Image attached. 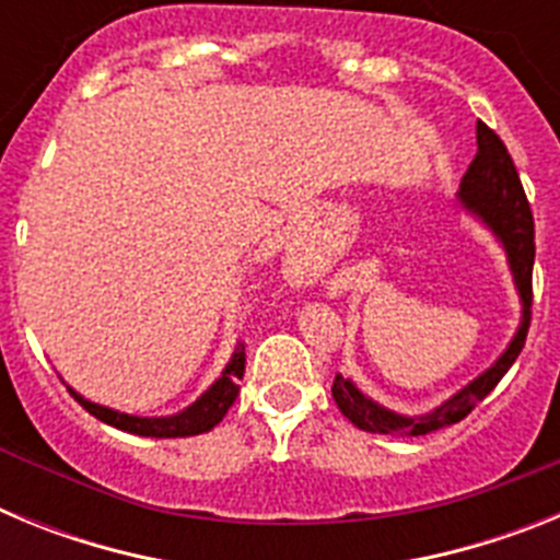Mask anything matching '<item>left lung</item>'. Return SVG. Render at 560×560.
Returning <instances> with one entry per match:
<instances>
[{"mask_svg":"<svg viewBox=\"0 0 560 560\" xmlns=\"http://www.w3.org/2000/svg\"><path fill=\"white\" fill-rule=\"evenodd\" d=\"M477 156H474L471 167H468V173L459 182V199L502 237L504 252L511 257V269L513 277H516L518 294H522L524 303L522 328H518L516 339L511 341V348L504 350L502 359L488 373L479 375L463 393H457L443 407L434 409L432 415H423V418H404V415H395L389 409L378 407L370 398H364L345 375L336 373L334 387H330L336 407H339V412L353 427L364 429V432L420 438V434H432L438 429L459 423L485 395L497 387L502 375L513 368V361L518 359V353L524 348L527 328H530L533 319V260H536V224H533V210L527 196H524L522 179H518V171L513 165L511 153H508V145L482 120L477 122Z\"/></svg>","mask_w":560,"mask_h":560,"instance_id":"8db88e82","label":"left lung"}]
</instances>
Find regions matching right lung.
Returning a JSON list of instances; mask_svg holds the SVG:
<instances>
[{"instance_id":"1","label":"right lung","mask_w":560,"mask_h":560,"mask_svg":"<svg viewBox=\"0 0 560 560\" xmlns=\"http://www.w3.org/2000/svg\"><path fill=\"white\" fill-rule=\"evenodd\" d=\"M246 368V350L244 341H237L235 353H232L230 364H226L224 375H221L205 395H201L192 407H187L185 412L173 415V418H133V415L114 412V409L97 407L92 400L81 398L78 393L75 400L86 409L89 415H95L97 420L108 423L114 429H122L128 434H142V438H192V434H205L210 432L212 427H219L224 415L230 412V407L237 398V378L244 375Z\"/></svg>"}]
</instances>
